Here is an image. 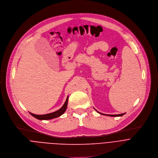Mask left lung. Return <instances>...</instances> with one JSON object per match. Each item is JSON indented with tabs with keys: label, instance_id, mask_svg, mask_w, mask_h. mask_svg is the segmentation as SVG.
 <instances>
[{
	"label": "left lung",
	"instance_id": "8db88e82",
	"mask_svg": "<svg viewBox=\"0 0 158 158\" xmlns=\"http://www.w3.org/2000/svg\"><path fill=\"white\" fill-rule=\"evenodd\" d=\"M97 111V110H96ZM98 113H99L98 111H97ZM100 114H103V115H106V116H113V117H116V116H121L123 115H124L125 113H123V114H103V113H99Z\"/></svg>",
	"mask_w": 158,
	"mask_h": 158
}]
</instances>
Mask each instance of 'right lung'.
Masks as SVG:
<instances>
[{"mask_svg": "<svg viewBox=\"0 0 158 158\" xmlns=\"http://www.w3.org/2000/svg\"><path fill=\"white\" fill-rule=\"evenodd\" d=\"M68 100H69V97H67L64 105H63V106L58 110L51 113H48V114H42V115H38V114H35L33 113H31L29 112V113L34 116V118L40 119V120H47V119H53L55 118H57L60 116H61V114H64L67 108V104H68Z\"/></svg>", "mask_w": 158, "mask_h": 158, "instance_id": "obj_1", "label": "right lung"}]
</instances>
